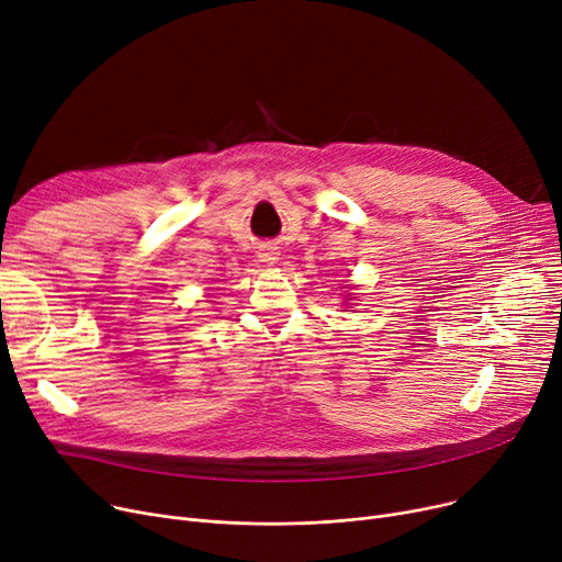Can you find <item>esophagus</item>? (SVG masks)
Returning <instances> with one entry per match:
<instances>
[{
  "label": "esophagus",
  "mask_w": 562,
  "mask_h": 562,
  "mask_svg": "<svg viewBox=\"0 0 562 562\" xmlns=\"http://www.w3.org/2000/svg\"><path fill=\"white\" fill-rule=\"evenodd\" d=\"M278 257H280V252L276 250V248H263L261 252H259V261H263V263H276L278 261Z\"/></svg>",
  "instance_id": "obj_1"
}]
</instances>
